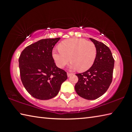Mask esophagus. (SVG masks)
<instances>
[{"instance_id":"obj_1","label":"esophagus","mask_w":132,"mask_h":132,"mask_svg":"<svg viewBox=\"0 0 132 132\" xmlns=\"http://www.w3.org/2000/svg\"><path fill=\"white\" fill-rule=\"evenodd\" d=\"M73 73H69V72H68L67 73V75H68V77H70V76H71V75H73Z\"/></svg>"}]
</instances>
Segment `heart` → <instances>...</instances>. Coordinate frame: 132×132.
Masks as SVG:
<instances>
[{"label": "heart", "mask_w": 132, "mask_h": 132, "mask_svg": "<svg viewBox=\"0 0 132 132\" xmlns=\"http://www.w3.org/2000/svg\"><path fill=\"white\" fill-rule=\"evenodd\" d=\"M58 48V51H53L52 56L59 68H64L70 61V68L85 71L91 68L97 57L95 44L85 39L64 40L59 44Z\"/></svg>", "instance_id": "1"}]
</instances>
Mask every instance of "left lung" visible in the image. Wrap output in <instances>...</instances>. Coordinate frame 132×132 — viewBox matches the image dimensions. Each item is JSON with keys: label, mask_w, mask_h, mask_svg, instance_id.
I'll return each mask as SVG.
<instances>
[{"label": "left lung", "mask_w": 132, "mask_h": 132, "mask_svg": "<svg viewBox=\"0 0 132 132\" xmlns=\"http://www.w3.org/2000/svg\"><path fill=\"white\" fill-rule=\"evenodd\" d=\"M90 39L97 48V57L88 70L76 74L79 80L75 88L80 97L93 100L101 97L108 89L112 80L115 61L108 46L101 42Z\"/></svg>", "instance_id": "1"}]
</instances>
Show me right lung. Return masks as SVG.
<instances>
[{"mask_svg": "<svg viewBox=\"0 0 132 132\" xmlns=\"http://www.w3.org/2000/svg\"><path fill=\"white\" fill-rule=\"evenodd\" d=\"M61 38L42 39L22 51L19 59L23 86L37 99L46 100L56 96L68 79L64 70L56 66L52 50Z\"/></svg>", "mask_w": 132, "mask_h": 132, "instance_id": "1", "label": "right lung"}]
</instances>
